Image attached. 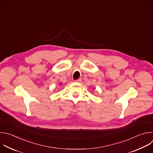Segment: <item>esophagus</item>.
Returning <instances> with one entry per match:
<instances>
[{
	"label": "esophagus",
	"mask_w": 153,
	"mask_h": 153,
	"mask_svg": "<svg viewBox=\"0 0 153 153\" xmlns=\"http://www.w3.org/2000/svg\"><path fill=\"white\" fill-rule=\"evenodd\" d=\"M82 79H77V80H74V82H79V83H80V82H82Z\"/></svg>",
	"instance_id": "1"
}]
</instances>
